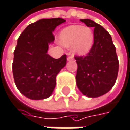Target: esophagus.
<instances>
[{
    "label": "esophagus",
    "instance_id": "34e87169",
    "mask_svg": "<svg viewBox=\"0 0 130 130\" xmlns=\"http://www.w3.org/2000/svg\"><path fill=\"white\" fill-rule=\"evenodd\" d=\"M73 58H74L73 55H69V56H68V58H67V61H71V60H73Z\"/></svg>",
    "mask_w": 130,
    "mask_h": 130
}]
</instances>
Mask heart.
Instances as JSON below:
<instances>
[{"label": "heart", "instance_id": "obj_1", "mask_svg": "<svg viewBox=\"0 0 130 130\" xmlns=\"http://www.w3.org/2000/svg\"><path fill=\"white\" fill-rule=\"evenodd\" d=\"M94 39V32L90 27L78 25L64 28L59 36L60 43L64 47H72V52L78 55H85L91 50Z\"/></svg>", "mask_w": 130, "mask_h": 130}]
</instances>
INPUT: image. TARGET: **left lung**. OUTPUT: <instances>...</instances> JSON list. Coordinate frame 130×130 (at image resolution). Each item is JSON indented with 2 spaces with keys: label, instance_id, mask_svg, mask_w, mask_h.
Instances as JSON below:
<instances>
[{
  "label": "left lung",
  "instance_id": "obj_1",
  "mask_svg": "<svg viewBox=\"0 0 130 130\" xmlns=\"http://www.w3.org/2000/svg\"><path fill=\"white\" fill-rule=\"evenodd\" d=\"M88 27L94 28V45L86 56H75L78 64L76 84L88 98L107 94L114 85L119 61L111 36L101 25L90 19H81Z\"/></svg>",
  "mask_w": 130,
  "mask_h": 130
}]
</instances>
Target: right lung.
Listing matches in <instances>:
<instances>
[{"label":"right lung","instance_id":"1","mask_svg":"<svg viewBox=\"0 0 130 130\" xmlns=\"http://www.w3.org/2000/svg\"><path fill=\"white\" fill-rule=\"evenodd\" d=\"M66 22L62 18L41 19L29 24L20 34L14 50L13 75L17 89L31 100L49 98L56 76L66 64V55L55 59L47 52L54 42L52 32Z\"/></svg>","mask_w":130,"mask_h":130}]
</instances>
